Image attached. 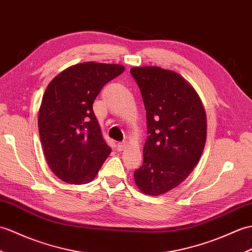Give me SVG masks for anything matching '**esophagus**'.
I'll return each mask as SVG.
<instances>
[{"instance_id":"1","label":"esophagus","mask_w":252,"mask_h":252,"mask_svg":"<svg viewBox=\"0 0 252 252\" xmlns=\"http://www.w3.org/2000/svg\"><path fill=\"white\" fill-rule=\"evenodd\" d=\"M126 146H127V144L126 142H120V143L117 144V149H118L119 151H122V150L126 149Z\"/></svg>"}]
</instances>
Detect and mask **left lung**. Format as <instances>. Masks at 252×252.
I'll list each match as a JSON object with an SVG mask.
<instances>
[{"mask_svg":"<svg viewBox=\"0 0 252 252\" xmlns=\"http://www.w3.org/2000/svg\"><path fill=\"white\" fill-rule=\"evenodd\" d=\"M146 109L148 137L144 163L134 172L137 188L158 196L189 176L205 147L207 120L194 88L183 76L159 66L130 69Z\"/></svg>","mask_w":252,"mask_h":252,"instance_id":"obj_1","label":"left lung"}]
</instances>
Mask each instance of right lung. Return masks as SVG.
Masks as SVG:
<instances>
[{"instance_id":"add662e5","label":"right lung","mask_w":252,"mask_h":252,"mask_svg":"<svg viewBox=\"0 0 252 252\" xmlns=\"http://www.w3.org/2000/svg\"><path fill=\"white\" fill-rule=\"evenodd\" d=\"M124 71L121 64L78 63L47 86L38 110V131L47 164L64 183H90L112 151L92 105L103 86Z\"/></svg>"}]
</instances>
